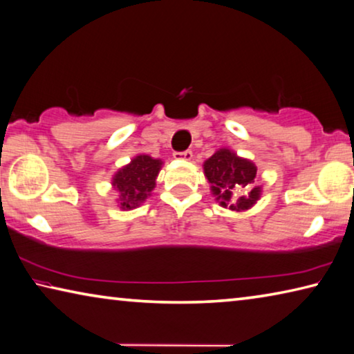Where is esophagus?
I'll return each mask as SVG.
<instances>
[{"mask_svg": "<svg viewBox=\"0 0 354 354\" xmlns=\"http://www.w3.org/2000/svg\"><path fill=\"white\" fill-rule=\"evenodd\" d=\"M174 158L191 160V158H193V152H191V150H183V152H174Z\"/></svg>", "mask_w": 354, "mask_h": 354, "instance_id": "esophagus-1", "label": "esophagus"}]
</instances>
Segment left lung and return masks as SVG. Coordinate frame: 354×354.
Masks as SVG:
<instances>
[{
  "mask_svg": "<svg viewBox=\"0 0 354 354\" xmlns=\"http://www.w3.org/2000/svg\"><path fill=\"white\" fill-rule=\"evenodd\" d=\"M204 172L207 180L212 185L213 194L216 196V201H219L223 207L229 205L230 210L236 212L248 210L260 198V188H252L234 204L232 202L228 204L232 191L236 188H251L257 174V167L251 161L240 158L229 149H221L213 153L204 163Z\"/></svg>",
  "mask_w": 354,
  "mask_h": 354,
  "instance_id": "1",
  "label": "left lung"
}]
</instances>
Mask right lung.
<instances>
[{"instance_id": "add662e5", "label": "right lung", "mask_w": 354, "mask_h": 354, "mask_svg": "<svg viewBox=\"0 0 354 354\" xmlns=\"http://www.w3.org/2000/svg\"><path fill=\"white\" fill-rule=\"evenodd\" d=\"M161 167L160 160H153L149 155H138L130 165L118 171L113 185L120 193V207L131 210L138 207L155 188V178Z\"/></svg>"}]
</instances>
